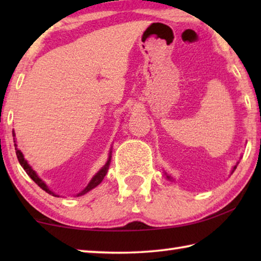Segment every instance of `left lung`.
<instances>
[{"instance_id":"left-lung-1","label":"left lung","mask_w":261,"mask_h":261,"mask_svg":"<svg viewBox=\"0 0 261 261\" xmlns=\"http://www.w3.org/2000/svg\"><path fill=\"white\" fill-rule=\"evenodd\" d=\"M236 167H237V166H235V167H233V169H232V173H233V170H235V169H236ZM166 175H167V174H166ZM167 178H168V179H170V176H168V175H167Z\"/></svg>"}]
</instances>
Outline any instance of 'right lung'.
Returning a JSON list of instances; mask_svg holds the SVG:
<instances>
[{
  "label": "right lung",
  "instance_id": "1",
  "mask_svg": "<svg viewBox=\"0 0 261 261\" xmlns=\"http://www.w3.org/2000/svg\"><path fill=\"white\" fill-rule=\"evenodd\" d=\"M14 137H15V134H14ZM15 139V138H14ZM15 143H16V140H14ZM15 146H16V154H17V158H18V161H19V163H20V166L24 168V170L26 171V174H28L31 178H32L35 183H37L39 187H40L42 190H45V191L47 192V193H50V194H53V196H55V197H59L57 196V194H55V193H53L49 189H48V187L46 185V183L43 182V180L41 179V178H39V176L37 175V173H35V171L32 169V167H31L29 163H28V161L25 160L24 159V155H23V153H21L18 148H17V145L15 144ZM110 154H112V151H110ZM110 154H109V159H108V161H107V163H106V165L101 168V169L98 171V173H96L94 176H93V178L91 179V182L88 183V185L87 187L83 190V191L81 192V193H78L77 196H83V194H85L86 192H88L90 191V190H92V189H94L95 187H98V185L102 182V179L105 178V176H106V174H107V171H108V168H109V165H110Z\"/></svg>",
  "mask_w": 261,
  "mask_h": 261
}]
</instances>
